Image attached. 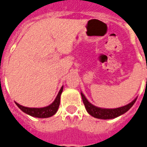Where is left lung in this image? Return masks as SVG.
<instances>
[{"label": "left lung", "mask_w": 147, "mask_h": 147, "mask_svg": "<svg viewBox=\"0 0 147 147\" xmlns=\"http://www.w3.org/2000/svg\"><path fill=\"white\" fill-rule=\"evenodd\" d=\"M81 94L83 102H84V104L88 113L94 118H98V119L107 120L117 118L118 116L126 113L133 106L135 102L137 100V98H135L131 103L123 106V107L115 108V109H106V108H100V107L93 105L86 99L85 95L82 92H81Z\"/></svg>", "instance_id": "8db88e82"}]
</instances>
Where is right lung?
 <instances>
[{"label": "right lung", "instance_id": "obj_1", "mask_svg": "<svg viewBox=\"0 0 147 147\" xmlns=\"http://www.w3.org/2000/svg\"><path fill=\"white\" fill-rule=\"evenodd\" d=\"M63 86L61 88L58 95L55 99V100L52 102L50 105L47 106L45 107H40V108H30V107H24L22 105H20L17 102H15V104L18 107L19 109L21 111L26 113V114L31 115L32 117L39 118H49L51 116L54 115L58 109V107L60 105V100H61V95L63 92Z\"/></svg>", "mask_w": 147, "mask_h": 147}]
</instances>
